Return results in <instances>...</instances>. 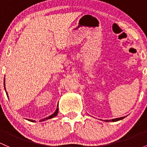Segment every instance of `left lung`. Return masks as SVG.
<instances>
[{
  "mask_svg": "<svg viewBox=\"0 0 147 147\" xmlns=\"http://www.w3.org/2000/svg\"><path fill=\"white\" fill-rule=\"evenodd\" d=\"M125 117H121V118H115V119H112V120H106V122H109V121H113V122H115V121H120V120L123 119Z\"/></svg>",
  "mask_w": 147,
  "mask_h": 147,
  "instance_id": "obj_1",
  "label": "left lung"
}]
</instances>
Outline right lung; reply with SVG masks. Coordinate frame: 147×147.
I'll list each match as a JSON object with an SVG mask.
<instances>
[{
	"mask_svg": "<svg viewBox=\"0 0 147 147\" xmlns=\"http://www.w3.org/2000/svg\"><path fill=\"white\" fill-rule=\"evenodd\" d=\"M5 83V82H4ZM4 88H5V83H4ZM6 94H7V92H6ZM58 107V106H57ZM58 113V109H56V111H55V112L54 113H53V114H52L51 116H48V117H47V118H43V119H42L41 121H45V120H48V119H50V118H53V117H55V116H57V114ZM29 121H32V122H36L35 121H33V120H29Z\"/></svg>",
	"mask_w": 147,
	"mask_h": 147,
	"instance_id": "1",
	"label": "right lung"
}]
</instances>
